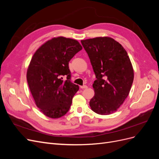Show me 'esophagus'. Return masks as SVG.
<instances>
[{
    "label": "esophagus",
    "mask_w": 159,
    "mask_h": 159,
    "mask_svg": "<svg viewBox=\"0 0 159 159\" xmlns=\"http://www.w3.org/2000/svg\"><path fill=\"white\" fill-rule=\"evenodd\" d=\"M80 88H81V89H86V88H88V86L84 85H83V86H80Z\"/></svg>",
    "instance_id": "esophagus-1"
}]
</instances>
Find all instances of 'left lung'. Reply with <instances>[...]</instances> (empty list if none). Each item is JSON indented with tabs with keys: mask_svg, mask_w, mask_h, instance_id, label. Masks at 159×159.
<instances>
[{
	"mask_svg": "<svg viewBox=\"0 0 159 159\" xmlns=\"http://www.w3.org/2000/svg\"><path fill=\"white\" fill-rule=\"evenodd\" d=\"M88 53L97 80L91 109L99 115L117 111L128 96L134 79V71L127 51L110 37L81 40Z\"/></svg>",
	"mask_w": 159,
	"mask_h": 159,
	"instance_id": "obj_1",
	"label": "left lung"
}]
</instances>
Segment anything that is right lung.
<instances>
[{"mask_svg": "<svg viewBox=\"0 0 159 159\" xmlns=\"http://www.w3.org/2000/svg\"><path fill=\"white\" fill-rule=\"evenodd\" d=\"M81 49L77 40L60 36L45 42L33 55L26 79L36 106L46 116L57 119L69 111L79 86L71 82L68 64Z\"/></svg>", "mask_w": 159, "mask_h": 159, "instance_id": "right-lung-1", "label": "right lung"}]
</instances>
